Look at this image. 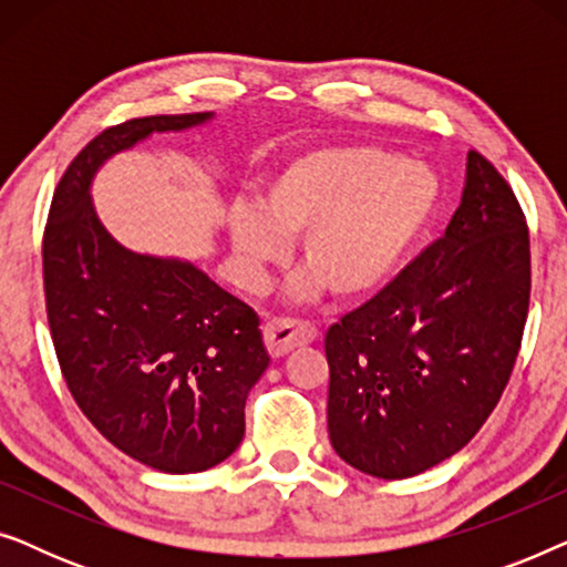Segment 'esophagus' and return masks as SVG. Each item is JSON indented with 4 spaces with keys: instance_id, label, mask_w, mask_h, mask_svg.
<instances>
[{
    "instance_id": "esophagus-1",
    "label": "esophagus",
    "mask_w": 567,
    "mask_h": 567,
    "mask_svg": "<svg viewBox=\"0 0 567 567\" xmlns=\"http://www.w3.org/2000/svg\"><path fill=\"white\" fill-rule=\"evenodd\" d=\"M266 346L274 359H281L293 348L309 346L317 338V330L309 322L299 320H270L266 322Z\"/></svg>"
}]
</instances>
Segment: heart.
I'll list each match as a JSON object with an SVG mask.
<instances>
[{
  "label": "heart",
  "instance_id": "b5f03b06",
  "mask_svg": "<svg viewBox=\"0 0 567 567\" xmlns=\"http://www.w3.org/2000/svg\"><path fill=\"white\" fill-rule=\"evenodd\" d=\"M439 200V177L421 162L379 146H309L270 169L258 208L231 206L229 243L245 276L258 281L299 237L309 268L293 278V293L328 286L340 299H359L398 274Z\"/></svg>",
  "mask_w": 567,
  "mask_h": 567
}]
</instances>
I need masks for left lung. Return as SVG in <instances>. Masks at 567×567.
<instances>
[{
    "label": "left lung",
    "instance_id": "1",
    "mask_svg": "<svg viewBox=\"0 0 567 567\" xmlns=\"http://www.w3.org/2000/svg\"><path fill=\"white\" fill-rule=\"evenodd\" d=\"M529 289L518 200L470 152L444 237L324 338L328 431L340 460L405 480L467 446L514 371Z\"/></svg>",
    "mask_w": 567,
    "mask_h": 567
}]
</instances>
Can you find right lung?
<instances>
[{"label": "right lung", "instance_id": "obj_1", "mask_svg": "<svg viewBox=\"0 0 567 567\" xmlns=\"http://www.w3.org/2000/svg\"><path fill=\"white\" fill-rule=\"evenodd\" d=\"M212 118L105 128L61 177L43 237L45 312L69 392L113 446L169 475L212 470L243 441L245 400L270 363L260 317L190 260L123 247L100 221L92 181L152 134Z\"/></svg>", "mask_w": 567, "mask_h": 567}]
</instances>
